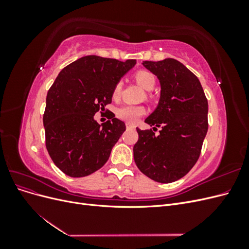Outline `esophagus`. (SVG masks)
Segmentation results:
<instances>
[{
	"mask_svg": "<svg viewBox=\"0 0 249 249\" xmlns=\"http://www.w3.org/2000/svg\"><path fill=\"white\" fill-rule=\"evenodd\" d=\"M125 126H126L127 130H129V129H135V125L132 124H129V123H127V124H125Z\"/></svg>",
	"mask_w": 249,
	"mask_h": 249,
	"instance_id": "34e87169",
	"label": "esophagus"
}]
</instances>
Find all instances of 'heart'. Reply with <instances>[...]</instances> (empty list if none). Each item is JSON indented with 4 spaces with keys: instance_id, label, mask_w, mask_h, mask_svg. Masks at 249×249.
I'll list each match as a JSON object with an SVG mask.
<instances>
[{
    "instance_id": "obj_1",
    "label": "heart",
    "mask_w": 249,
    "mask_h": 249,
    "mask_svg": "<svg viewBox=\"0 0 249 249\" xmlns=\"http://www.w3.org/2000/svg\"><path fill=\"white\" fill-rule=\"evenodd\" d=\"M135 80L146 91L153 90L156 85V77L153 72L148 71H139L135 73ZM123 90V82L118 81L113 88V99H118ZM145 113V108L140 105H124L117 109V117L130 124H135Z\"/></svg>"
}]
</instances>
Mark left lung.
<instances>
[{
	"instance_id": "8db88e82",
	"label": "left lung",
	"mask_w": 249,
	"mask_h": 249,
	"mask_svg": "<svg viewBox=\"0 0 249 249\" xmlns=\"http://www.w3.org/2000/svg\"><path fill=\"white\" fill-rule=\"evenodd\" d=\"M142 64L161 85L159 104L145 123L162 130L156 136L152 130L137 127L134 160L140 171L156 182H176L199 158L208 132V101L197 77L178 60Z\"/></svg>"
}]
</instances>
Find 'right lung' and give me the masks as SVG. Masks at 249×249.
<instances>
[{
    "mask_svg": "<svg viewBox=\"0 0 249 249\" xmlns=\"http://www.w3.org/2000/svg\"><path fill=\"white\" fill-rule=\"evenodd\" d=\"M135 64L90 55L59 72L48 91L43 125L51 159L66 176H89L108 161L125 124L112 113L101 125L94 114L112 102L113 88Z\"/></svg>",
    "mask_w": 249,
    "mask_h": 249,
    "instance_id": "add662e5",
    "label": "right lung"
}]
</instances>
